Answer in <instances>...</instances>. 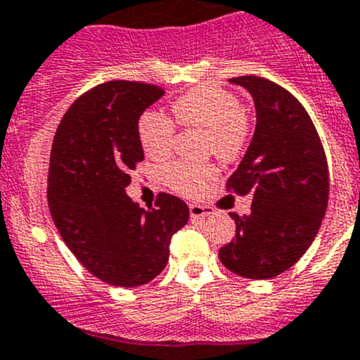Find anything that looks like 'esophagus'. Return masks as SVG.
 <instances>
[{
	"label": "esophagus",
	"mask_w": 360,
	"mask_h": 360,
	"mask_svg": "<svg viewBox=\"0 0 360 360\" xmlns=\"http://www.w3.org/2000/svg\"><path fill=\"white\" fill-rule=\"evenodd\" d=\"M188 212H191L192 219H202V217L212 215L213 210L212 206H206V205H191L188 206Z\"/></svg>",
	"instance_id": "esophagus-1"
}]
</instances>
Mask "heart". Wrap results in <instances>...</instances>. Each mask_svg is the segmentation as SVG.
<instances>
[{
  "mask_svg": "<svg viewBox=\"0 0 360 360\" xmlns=\"http://www.w3.org/2000/svg\"><path fill=\"white\" fill-rule=\"evenodd\" d=\"M172 112L181 127L205 131L206 154L233 161L245 148L250 122L234 92L217 85H201L175 99ZM136 133L148 158L162 159L172 152L175 124L159 110L148 108L138 117ZM215 175L217 168L213 165L173 161L161 168V180L169 188L185 195L198 194L205 181L212 180Z\"/></svg>",
  "mask_w": 360,
  "mask_h": 360,
  "instance_id": "heart-1",
  "label": "heart"
}]
</instances>
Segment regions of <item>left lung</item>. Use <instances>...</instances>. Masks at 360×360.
<instances>
[{"instance_id":"obj_1","label":"left lung","mask_w":360,"mask_h":360,"mask_svg":"<svg viewBox=\"0 0 360 360\" xmlns=\"http://www.w3.org/2000/svg\"><path fill=\"white\" fill-rule=\"evenodd\" d=\"M229 82L252 94L257 126L226 187L254 192V201L248 215L229 213L236 236L219 257L236 275L268 280L296 264L315 240L329 201V169L308 112L287 89L254 75Z\"/></svg>"}]
</instances>
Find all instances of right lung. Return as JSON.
<instances>
[{
    "mask_svg": "<svg viewBox=\"0 0 360 360\" xmlns=\"http://www.w3.org/2000/svg\"><path fill=\"white\" fill-rule=\"evenodd\" d=\"M165 94L154 84L112 80L75 99L56 131L47 199L75 257L105 283L138 287L166 268L172 236L188 220L180 198L159 192L155 208L126 194L143 161L138 117Z\"/></svg>",
    "mask_w": 360,
    "mask_h": 360,
    "instance_id": "1",
    "label": "right lung"
}]
</instances>
